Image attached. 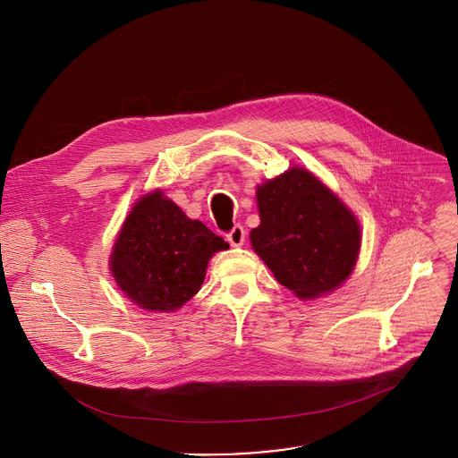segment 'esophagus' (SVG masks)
<instances>
[{"label": "esophagus", "instance_id": "esophagus-1", "mask_svg": "<svg viewBox=\"0 0 458 458\" xmlns=\"http://www.w3.org/2000/svg\"><path fill=\"white\" fill-rule=\"evenodd\" d=\"M227 242L233 247H242L243 242H245V229L242 225H234L233 231L227 234Z\"/></svg>", "mask_w": 458, "mask_h": 458}]
</instances>
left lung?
Returning a JSON list of instances; mask_svg holds the SVG:
<instances>
[{
	"instance_id": "left-lung-1",
	"label": "left lung",
	"mask_w": 458,
	"mask_h": 458,
	"mask_svg": "<svg viewBox=\"0 0 458 458\" xmlns=\"http://www.w3.org/2000/svg\"><path fill=\"white\" fill-rule=\"evenodd\" d=\"M256 204L261 222L250 243L279 284L314 301L348 281L360 252V224L318 175L293 165L256 186Z\"/></svg>"
}]
</instances>
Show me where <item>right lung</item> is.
Wrapping results in <instances>:
<instances>
[{
    "label": "right lung",
    "instance_id": "obj_1",
    "mask_svg": "<svg viewBox=\"0 0 458 458\" xmlns=\"http://www.w3.org/2000/svg\"><path fill=\"white\" fill-rule=\"evenodd\" d=\"M163 190L144 193L126 215L108 259L117 288L140 309L174 312L199 293L209 259L227 250Z\"/></svg>",
    "mask_w": 458,
    "mask_h": 458
}]
</instances>
